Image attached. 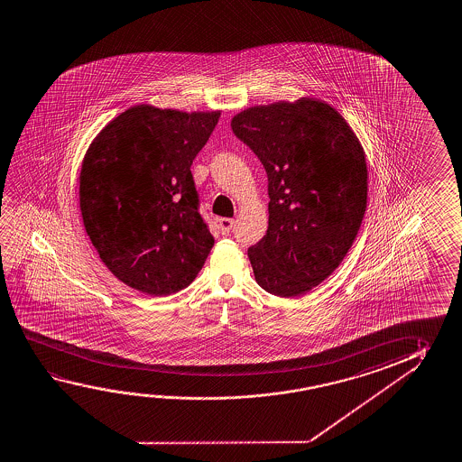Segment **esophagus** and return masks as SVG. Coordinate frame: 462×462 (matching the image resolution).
Segmentation results:
<instances>
[{"label": "esophagus", "mask_w": 462, "mask_h": 462, "mask_svg": "<svg viewBox=\"0 0 462 462\" xmlns=\"http://www.w3.org/2000/svg\"><path fill=\"white\" fill-rule=\"evenodd\" d=\"M235 226V220L234 219H227V217H224V219L219 220V227L220 230H222V234L227 235L232 228H234Z\"/></svg>", "instance_id": "obj_1"}]
</instances>
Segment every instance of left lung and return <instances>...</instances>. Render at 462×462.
Wrapping results in <instances>:
<instances>
[{"label": "left lung", "mask_w": 462, "mask_h": 462, "mask_svg": "<svg viewBox=\"0 0 462 462\" xmlns=\"http://www.w3.org/2000/svg\"><path fill=\"white\" fill-rule=\"evenodd\" d=\"M232 130L269 182L267 234L248 250L254 279L273 295H304L340 265L363 224V144L335 107L306 97L243 109Z\"/></svg>", "instance_id": "obj_1"}]
</instances>
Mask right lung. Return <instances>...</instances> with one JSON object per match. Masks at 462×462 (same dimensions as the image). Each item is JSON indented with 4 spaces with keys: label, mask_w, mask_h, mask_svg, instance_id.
I'll use <instances>...</instances> for the list:
<instances>
[{
    "label": "right lung",
    "mask_w": 462,
    "mask_h": 462,
    "mask_svg": "<svg viewBox=\"0 0 462 462\" xmlns=\"http://www.w3.org/2000/svg\"><path fill=\"white\" fill-rule=\"evenodd\" d=\"M220 111L136 105L85 152L79 205L85 232L116 279L152 296L189 287L214 236L198 214L191 162Z\"/></svg>",
    "instance_id": "1"
}]
</instances>
